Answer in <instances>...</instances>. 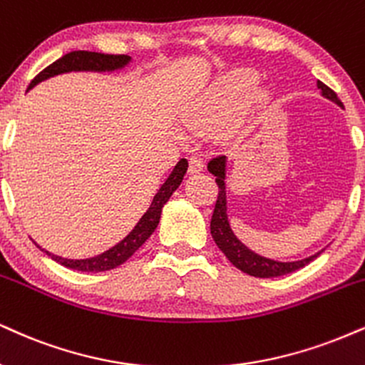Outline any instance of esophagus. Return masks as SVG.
<instances>
[{
	"label": "esophagus",
	"mask_w": 365,
	"mask_h": 365,
	"mask_svg": "<svg viewBox=\"0 0 365 365\" xmlns=\"http://www.w3.org/2000/svg\"><path fill=\"white\" fill-rule=\"evenodd\" d=\"M204 170V160L199 153H194L190 158H188V171L190 173H199V171Z\"/></svg>",
	"instance_id": "esophagus-1"
}]
</instances>
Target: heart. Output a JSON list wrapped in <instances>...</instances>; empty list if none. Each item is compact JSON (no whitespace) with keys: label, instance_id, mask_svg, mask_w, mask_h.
<instances>
[{"label":"heart","instance_id":"obj_1","mask_svg":"<svg viewBox=\"0 0 365 365\" xmlns=\"http://www.w3.org/2000/svg\"><path fill=\"white\" fill-rule=\"evenodd\" d=\"M255 81H257V74L248 69H238L231 73L187 113L188 125L194 130H207L222 124L240 107L245 96L253 88Z\"/></svg>","mask_w":365,"mask_h":365}]
</instances>
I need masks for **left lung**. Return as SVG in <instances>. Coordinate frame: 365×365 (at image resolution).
Masks as SVG:
<instances>
[{"label":"left lung","instance_id":"1","mask_svg":"<svg viewBox=\"0 0 365 365\" xmlns=\"http://www.w3.org/2000/svg\"><path fill=\"white\" fill-rule=\"evenodd\" d=\"M318 88L322 90V95L324 98L331 100L336 105H340L344 108V103L338 100V96L331 88H328L324 83L318 81ZM207 170L210 173L216 177V183L219 187V194H217V200H216V207H214L212 212V219H210V235H212L214 241L221 250L222 253L226 255V258L230 260L236 269H240L245 274L253 275V277H262V279H269V277H279V275H285L291 274V272H296L302 269L304 265H308L309 262H313L316 257H318V252L311 257L304 258V260H297V262H277V260H270V258L260 257L252 250L245 247L241 241L236 238L235 232L231 231L230 221H227V207H226V156H216L209 161Z\"/></svg>","mask_w":365,"mask_h":365}]
</instances>
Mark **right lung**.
<instances>
[{
  "instance_id": "obj_1",
  "label": "right lung",
  "mask_w": 365,
  "mask_h": 365,
  "mask_svg": "<svg viewBox=\"0 0 365 365\" xmlns=\"http://www.w3.org/2000/svg\"><path fill=\"white\" fill-rule=\"evenodd\" d=\"M130 57L124 54H102V52H90V51H73L69 54H66L57 59L56 63L47 66L43 71H41L37 76L30 81L27 90L34 88L38 83L47 80V78L56 76V74H63L69 71H115V69H122L124 66L129 64ZM188 168V161L185 158L178 161L177 166H175L173 171L170 173V177L166 178V182L161 185L158 194L153 199L149 209L144 212V216L139 219L138 225L134 226V230L125 236L120 243H117L115 247H112L107 252L93 258H85V260H71V258H63L57 257V255H52L46 250H42L43 253H47L52 260H56L61 265L68 267V269L73 270H81V272H105L117 269L118 265L129 260L133 255L138 252V250L143 247L144 241H146L149 236L155 232L158 227V222H160L161 210H163V205L168 202V199L173 194L175 190L180 187L183 177H185Z\"/></svg>"
}]
</instances>
